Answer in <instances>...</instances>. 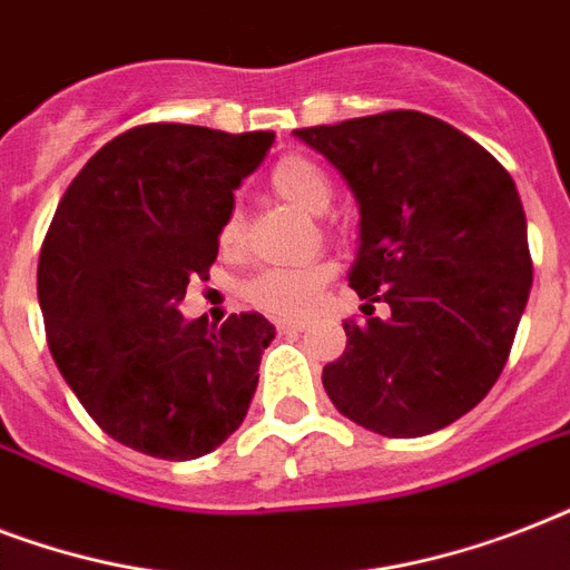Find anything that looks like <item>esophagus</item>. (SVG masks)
Listing matches in <instances>:
<instances>
[{
	"instance_id": "obj_1",
	"label": "esophagus",
	"mask_w": 570,
	"mask_h": 570,
	"mask_svg": "<svg viewBox=\"0 0 570 570\" xmlns=\"http://www.w3.org/2000/svg\"><path fill=\"white\" fill-rule=\"evenodd\" d=\"M307 328L302 320H277V331L281 334H302V331Z\"/></svg>"
}]
</instances>
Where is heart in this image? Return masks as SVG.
<instances>
[{
  "instance_id": "heart-1",
  "label": "heart",
  "mask_w": 570,
  "mask_h": 570,
  "mask_svg": "<svg viewBox=\"0 0 570 570\" xmlns=\"http://www.w3.org/2000/svg\"><path fill=\"white\" fill-rule=\"evenodd\" d=\"M268 183L281 200L311 215L325 213L331 206V197H334L328 174L322 171L313 159L298 154L277 159L272 174H268ZM218 242H222L224 250H233L242 242V215L236 209H230L222 222ZM331 277H334L331 263H311V266L298 268H263L242 286V295L259 311L295 320V316H307L320 307L322 289L328 286Z\"/></svg>"
}]
</instances>
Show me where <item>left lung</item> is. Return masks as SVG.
I'll use <instances>...</instances> for the list:
<instances>
[{
  "instance_id": "1",
  "label": "left lung",
  "mask_w": 570,
  "mask_h": 570,
  "mask_svg": "<svg viewBox=\"0 0 570 570\" xmlns=\"http://www.w3.org/2000/svg\"><path fill=\"white\" fill-rule=\"evenodd\" d=\"M361 209L348 286L366 322L322 370L340 414L384 438L455 423L494 387L532 286L527 215L485 147L423 111L295 129ZM375 303L387 317H373Z\"/></svg>"
}]
</instances>
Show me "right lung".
<instances>
[{
    "instance_id": "obj_1",
    "label": "right lung",
    "mask_w": 570,
    "mask_h": 570,
    "mask_svg": "<svg viewBox=\"0 0 570 570\" xmlns=\"http://www.w3.org/2000/svg\"><path fill=\"white\" fill-rule=\"evenodd\" d=\"M275 132L145 124L88 159L58 204L38 259V302L58 373L102 432L154 459L222 446L248 414L275 325L233 313L186 320L209 277L233 191Z\"/></svg>"
}]
</instances>
